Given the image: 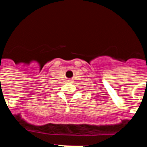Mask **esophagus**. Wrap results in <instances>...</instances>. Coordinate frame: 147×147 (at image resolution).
<instances>
[{
	"label": "esophagus",
	"mask_w": 147,
	"mask_h": 147,
	"mask_svg": "<svg viewBox=\"0 0 147 147\" xmlns=\"http://www.w3.org/2000/svg\"><path fill=\"white\" fill-rule=\"evenodd\" d=\"M68 81H69V82H72V79H69V80H68Z\"/></svg>",
	"instance_id": "esophagus-1"
}]
</instances>
